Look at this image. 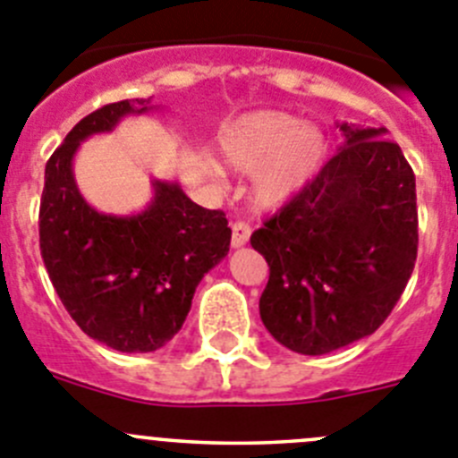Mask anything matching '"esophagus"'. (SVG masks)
Here are the masks:
<instances>
[{
	"mask_svg": "<svg viewBox=\"0 0 458 458\" xmlns=\"http://www.w3.org/2000/svg\"><path fill=\"white\" fill-rule=\"evenodd\" d=\"M250 237V225L246 221H234L233 224V246L234 249H242L249 243Z\"/></svg>",
	"mask_w": 458,
	"mask_h": 458,
	"instance_id": "esophagus-1",
	"label": "esophagus"
}]
</instances>
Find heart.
<instances>
[{
    "label": "heart",
    "instance_id": "heart-1",
    "mask_svg": "<svg viewBox=\"0 0 458 458\" xmlns=\"http://www.w3.org/2000/svg\"><path fill=\"white\" fill-rule=\"evenodd\" d=\"M216 153L237 174L255 171V200L276 208L314 181L326 162L327 140L293 114L255 110L219 128Z\"/></svg>",
    "mask_w": 458,
    "mask_h": 458
}]
</instances>
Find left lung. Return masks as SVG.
<instances>
[{"mask_svg":"<svg viewBox=\"0 0 458 458\" xmlns=\"http://www.w3.org/2000/svg\"><path fill=\"white\" fill-rule=\"evenodd\" d=\"M344 147L250 243L268 264L259 316L273 339L327 354L373 335L418 255L416 176L386 128L341 123Z\"/></svg>","mask_w":458,"mask_h":458,"instance_id":"1","label":"left lung"}]
</instances>
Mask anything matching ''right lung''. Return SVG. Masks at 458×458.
<instances>
[{
	"instance_id": "right-lung-1",
	"label": "right lung",
	"mask_w": 458,
	"mask_h": 458,
	"mask_svg": "<svg viewBox=\"0 0 458 458\" xmlns=\"http://www.w3.org/2000/svg\"><path fill=\"white\" fill-rule=\"evenodd\" d=\"M148 99L108 104L81 119L45 166L40 253L76 326L119 352H153L178 335L199 282L228 255V219L196 205L178 182L153 181L151 205L132 216L85 203L72 171L76 148Z\"/></svg>"
}]
</instances>
